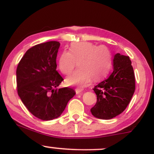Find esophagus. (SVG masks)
I'll return each instance as SVG.
<instances>
[{
  "label": "esophagus",
  "instance_id": "1",
  "mask_svg": "<svg viewBox=\"0 0 154 154\" xmlns=\"http://www.w3.org/2000/svg\"><path fill=\"white\" fill-rule=\"evenodd\" d=\"M75 92L77 94H81V93H82V90H80V89H78V88H77V89L75 90Z\"/></svg>",
  "mask_w": 154,
  "mask_h": 154
}]
</instances>
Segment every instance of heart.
Here are the masks:
<instances>
[{"instance_id": "1", "label": "heart", "mask_w": 154, "mask_h": 154, "mask_svg": "<svg viewBox=\"0 0 154 154\" xmlns=\"http://www.w3.org/2000/svg\"><path fill=\"white\" fill-rule=\"evenodd\" d=\"M79 62V69L66 77V84L82 89L91 82L108 75L112 64V56L105 45H96L89 42L72 43L69 52L64 51L60 56L59 68L64 75H69Z\"/></svg>"}]
</instances>
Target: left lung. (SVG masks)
<instances>
[{"mask_svg": "<svg viewBox=\"0 0 154 154\" xmlns=\"http://www.w3.org/2000/svg\"><path fill=\"white\" fill-rule=\"evenodd\" d=\"M130 57L114 55L113 72L97 85L93 91L97 102L91 109L93 116L111 119L122 113L130 102L135 90V75Z\"/></svg>", "mask_w": 154, "mask_h": 154, "instance_id": "1", "label": "left lung"}]
</instances>
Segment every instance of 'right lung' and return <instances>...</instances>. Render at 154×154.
Listing matches in <instances>:
<instances>
[{"instance_id":"1","label":"right lung","mask_w":154,"mask_h":154,"mask_svg":"<svg viewBox=\"0 0 154 154\" xmlns=\"http://www.w3.org/2000/svg\"><path fill=\"white\" fill-rule=\"evenodd\" d=\"M57 41L38 44L26 51L17 69L18 95L35 116L45 121L59 117L76 94L72 88H57L63 80L56 71Z\"/></svg>"}]
</instances>
